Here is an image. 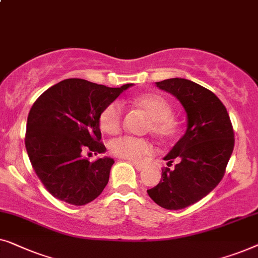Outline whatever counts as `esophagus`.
<instances>
[{
	"label": "esophagus",
	"mask_w": 258,
	"mask_h": 258,
	"mask_svg": "<svg viewBox=\"0 0 258 258\" xmlns=\"http://www.w3.org/2000/svg\"><path fill=\"white\" fill-rule=\"evenodd\" d=\"M132 165L136 167L138 170H143L145 167H146L144 164H140V162H134V161H132Z\"/></svg>",
	"instance_id": "esophagus-1"
}]
</instances>
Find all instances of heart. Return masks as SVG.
I'll return each instance as SVG.
<instances>
[{
    "mask_svg": "<svg viewBox=\"0 0 258 258\" xmlns=\"http://www.w3.org/2000/svg\"><path fill=\"white\" fill-rule=\"evenodd\" d=\"M136 103L151 117L148 131H152L160 139H168L176 132V124L172 118V107L164 97L155 93L143 94ZM122 105L120 101H112L103 108L99 115V126L103 132L115 134L121 128ZM110 150L114 155L131 161H143L145 157L153 153V145L145 138L124 136L112 140Z\"/></svg>",
    "mask_w": 258,
    "mask_h": 258,
    "instance_id": "heart-1",
    "label": "heart"
}]
</instances>
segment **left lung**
<instances>
[{"instance_id":"left-lung-1","label":"left lung","mask_w":258,"mask_h":258,"mask_svg":"<svg viewBox=\"0 0 258 258\" xmlns=\"http://www.w3.org/2000/svg\"><path fill=\"white\" fill-rule=\"evenodd\" d=\"M173 94L187 115V130L164 158L166 168L157 186L147 190L157 205L169 210L183 209L208 195L224 175L234 150V131L229 114L208 89L184 78L155 83Z\"/></svg>"}]
</instances>
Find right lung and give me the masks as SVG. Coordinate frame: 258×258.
Listing matches in <instances>:
<instances>
[{"instance_id":"add662e5","label":"right lung","mask_w":258,"mask_h":258,"mask_svg":"<svg viewBox=\"0 0 258 258\" xmlns=\"http://www.w3.org/2000/svg\"><path fill=\"white\" fill-rule=\"evenodd\" d=\"M133 84L108 88L70 78L43 92L28 115L25 148L32 168L52 197L84 206L106 187L114 160L90 162L86 151L105 153L100 143L99 115Z\"/></svg>"}]
</instances>
